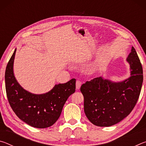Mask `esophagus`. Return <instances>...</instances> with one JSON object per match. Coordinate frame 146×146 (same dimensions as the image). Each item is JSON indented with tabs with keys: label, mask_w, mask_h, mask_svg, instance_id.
<instances>
[{
	"label": "esophagus",
	"mask_w": 146,
	"mask_h": 146,
	"mask_svg": "<svg viewBox=\"0 0 146 146\" xmlns=\"http://www.w3.org/2000/svg\"><path fill=\"white\" fill-rule=\"evenodd\" d=\"M81 84H82V83L80 80H76V88L77 89V90H79L81 86Z\"/></svg>",
	"instance_id": "esophagus-1"
}]
</instances>
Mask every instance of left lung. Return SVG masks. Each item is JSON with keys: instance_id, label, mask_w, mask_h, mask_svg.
I'll use <instances>...</instances> for the list:
<instances>
[{"instance_id": "obj_1", "label": "left lung", "mask_w": 146, "mask_h": 146, "mask_svg": "<svg viewBox=\"0 0 146 146\" xmlns=\"http://www.w3.org/2000/svg\"><path fill=\"white\" fill-rule=\"evenodd\" d=\"M127 61L131 76L122 82H113L100 76L81 86L84 113L94 125H115L129 115L137 104L142 89L143 70L133 47Z\"/></svg>"}]
</instances>
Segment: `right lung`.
<instances>
[{
	"instance_id": "1",
	"label": "right lung",
	"mask_w": 146,
	"mask_h": 146,
	"mask_svg": "<svg viewBox=\"0 0 146 146\" xmlns=\"http://www.w3.org/2000/svg\"><path fill=\"white\" fill-rule=\"evenodd\" d=\"M16 49L7 64L5 72L6 95L11 108L23 122L32 127L46 128L54 124L68 97L75 91L76 79L56 84L49 92L36 95L21 87L13 73Z\"/></svg>"
}]
</instances>
